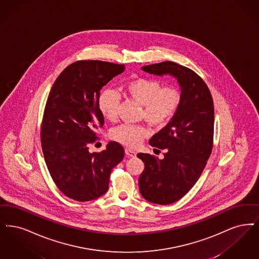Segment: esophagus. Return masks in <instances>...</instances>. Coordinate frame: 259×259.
<instances>
[{
	"instance_id": "1",
	"label": "esophagus",
	"mask_w": 259,
	"mask_h": 259,
	"mask_svg": "<svg viewBox=\"0 0 259 259\" xmlns=\"http://www.w3.org/2000/svg\"><path fill=\"white\" fill-rule=\"evenodd\" d=\"M124 153H125V155H126L127 157H130V158H135V156H136V153H135V151H133V150H131V149H125V150H124Z\"/></svg>"
}]
</instances>
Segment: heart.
<instances>
[{
  "instance_id": "heart-1",
  "label": "heart",
  "mask_w": 259,
  "mask_h": 259,
  "mask_svg": "<svg viewBox=\"0 0 259 259\" xmlns=\"http://www.w3.org/2000/svg\"><path fill=\"white\" fill-rule=\"evenodd\" d=\"M125 94L143 105L142 117L155 126L167 124L176 114L180 106L181 92L173 85L162 87L161 82L155 78L135 77L125 82ZM121 96L117 91L106 89L101 92L99 98V108L101 114L109 121L118 117V108ZM150 135L144 125L123 124L110 133L115 141L130 148H136L143 139Z\"/></svg>"
}]
</instances>
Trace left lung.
Returning <instances> with one entry per match:
<instances>
[{"mask_svg": "<svg viewBox=\"0 0 259 259\" xmlns=\"http://www.w3.org/2000/svg\"><path fill=\"white\" fill-rule=\"evenodd\" d=\"M142 70L172 75L181 87L177 112L149 141L151 146L166 150L164 158L137 155L145 164L138 180L141 195L149 202L167 205L190 191L212 153L214 103L208 86L191 68L167 61L142 67Z\"/></svg>", "mask_w": 259, "mask_h": 259, "instance_id": "obj_1", "label": "left lung"}]
</instances>
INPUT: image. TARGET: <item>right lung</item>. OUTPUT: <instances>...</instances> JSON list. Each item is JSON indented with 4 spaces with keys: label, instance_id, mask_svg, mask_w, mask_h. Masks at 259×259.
Masks as SVG:
<instances>
[{
    "label": "right lung",
    "instance_id": "right-lung-1",
    "mask_svg": "<svg viewBox=\"0 0 259 259\" xmlns=\"http://www.w3.org/2000/svg\"><path fill=\"white\" fill-rule=\"evenodd\" d=\"M124 69L109 62L77 61L62 71L49 93L40 131L42 152L58 189L73 200L104 194L112 169L124 158V148L115 141L101 153L89 152L104 123L100 91Z\"/></svg>",
    "mask_w": 259,
    "mask_h": 259
}]
</instances>
